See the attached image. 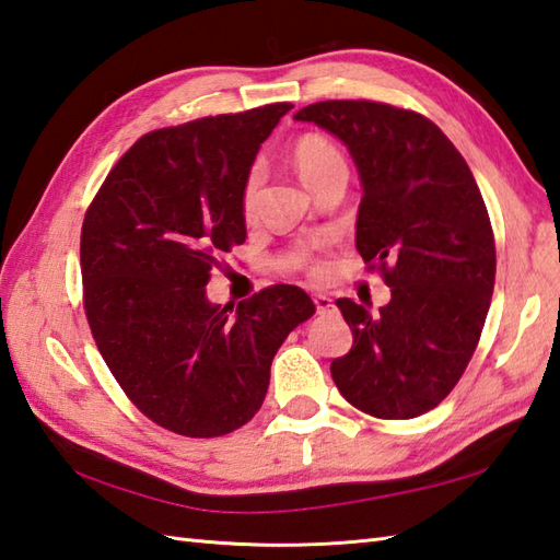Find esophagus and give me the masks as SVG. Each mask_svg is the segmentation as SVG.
Masks as SVG:
<instances>
[{
	"instance_id": "1",
	"label": "esophagus",
	"mask_w": 560,
	"mask_h": 560,
	"mask_svg": "<svg viewBox=\"0 0 560 560\" xmlns=\"http://www.w3.org/2000/svg\"><path fill=\"white\" fill-rule=\"evenodd\" d=\"M313 301H315L317 313H330L335 308V301L330 299V295H325V293H315Z\"/></svg>"
}]
</instances>
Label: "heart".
Wrapping results in <instances>:
<instances>
[{
  "label": "heart",
  "instance_id": "1",
  "mask_svg": "<svg viewBox=\"0 0 560 560\" xmlns=\"http://www.w3.org/2000/svg\"><path fill=\"white\" fill-rule=\"evenodd\" d=\"M293 164H295V170H299L301 179L311 186V184H315L317 179H320L325 172H330L332 167H337V164H345V160H342V155H339V150L332 145L330 140L323 138V136L308 133V136H301L299 140H295V145H293ZM259 179L261 177H259L257 170H252L247 174L245 189H243V211L245 213H249L252 206H255ZM303 261L315 273L323 271L320 265H315L311 257H303Z\"/></svg>",
  "mask_w": 560,
  "mask_h": 560
}]
</instances>
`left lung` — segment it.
I'll list each match as a JSON object with an SVG mask.
<instances>
[{"label": "left lung", "instance_id": "1", "mask_svg": "<svg viewBox=\"0 0 560 560\" xmlns=\"http://www.w3.org/2000/svg\"><path fill=\"white\" fill-rule=\"evenodd\" d=\"M295 120L320 126L352 155L361 203L357 249L381 269L390 301L339 299L354 345L332 378L361 412L410 420L462 378L495 287V240L462 152L430 118L376 102H317Z\"/></svg>", "mask_w": 560, "mask_h": 560}]
</instances>
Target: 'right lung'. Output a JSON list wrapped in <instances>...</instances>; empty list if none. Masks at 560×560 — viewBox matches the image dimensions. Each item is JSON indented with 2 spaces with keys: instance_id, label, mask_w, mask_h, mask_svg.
I'll return each instance as SVG.
<instances>
[{
  "instance_id": "1",
  "label": "right lung",
  "mask_w": 560,
  "mask_h": 560,
  "mask_svg": "<svg viewBox=\"0 0 560 560\" xmlns=\"http://www.w3.org/2000/svg\"><path fill=\"white\" fill-rule=\"evenodd\" d=\"M289 112L269 104L152 130L84 215V311L96 347L138 410L170 432L206 440L255 418L273 354L315 313L311 295L287 283L235 311L206 295L215 257L245 243V179Z\"/></svg>"
}]
</instances>
